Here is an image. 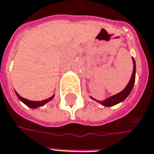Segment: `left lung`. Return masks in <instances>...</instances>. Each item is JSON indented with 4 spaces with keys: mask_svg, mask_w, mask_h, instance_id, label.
I'll return each mask as SVG.
<instances>
[{
    "mask_svg": "<svg viewBox=\"0 0 154 154\" xmlns=\"http://www.w3.org/2000/svg\"><path fill=\"white\" fill-rule=\"evenodd\" d=\"M132 60H133V65H134V66H133V72H132V75H131V77H130V82H128L127 86L125 88L124 90H122L121 92H119V94H114V95L111 96V97H108V98L102 101L96 100L95 99L92 98V97H90V98L92 99V100H94L95 101L100 103L101 105L105 106H115V105H117V104L124 101L125 99L128 97V95L130 94L132 88H133V86H134V83H135V69H136V67H135V61L133 58H132Z\"/></svg>",
    "mask_w": 154,
    "mask_h": 154,
    "instance_id": "8db88e82",
    "label": "left lung"
}]
</instances>
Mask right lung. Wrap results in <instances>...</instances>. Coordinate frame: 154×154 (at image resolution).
Segmentation results:
<instances>
[{
	"instance_id": "obj_1",
	"label": "right lung",
	"mask_w": 154,
	"mask_h": 154,
	"mask_svg": "<svg viewBox=\"0 0 154 154\" xmlns=\"http://www.w3.org/2000/svg\"><path fill=\"white\" fill-rule=\"evenodd\" d=\"M15 93L17 94V96H18V98L23 102L24 104H25L27 106H29L30 108H37V107H39V106H44L46 103H48V101H50L52 100L54 97V94L50 97V98L48 99H46V100H42V101H32V100H27V99H24L23 97H21L20 95H19V94L17 93L16 91H15Z\"/></svg>"
}]
</instances>
